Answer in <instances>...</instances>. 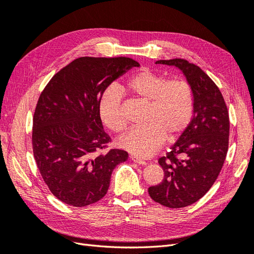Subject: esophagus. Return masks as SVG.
<instances>
[{
  "instance_id": "esophagus-1",
  "label": "esophagus",
  "mask_w": 254,
  "mask_h": 254,
  "mask_svg": "<svg viewBox=\"0 0 254 254\" xmlns=\"http://www.w3.org/2000/svg\"><path fill=\"white\" fill-rule=\"evenodd\" d=\"M130 159H131L133 162H135V163H137V164H141V165H146L147 164V162H146V161H144L143 159H140V158H137V157H135V156H131L130 157Z\"/></svg>"
}]
</instances>
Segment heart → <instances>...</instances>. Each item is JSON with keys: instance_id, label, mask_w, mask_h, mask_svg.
I'll return each mask as SVG.
<instances>
[{"instance_id": "obj_1", "label": "heart", "mask_w": 254, "mask_h": 254, "mask_svg": "<svg viewBox=\"0 0 254 254\" xmlns=\"http://www.w3.org/2000/svg\"><path fill=\"white\" fill-rule=\"evenodd\" d=\"M127 90L148 104L144 126L134 127L121 137V147L136 156L147 157L161 145L174 142L186 131L194 114L195 95L191 84L183 78L168 79L165 75L143 70L126 83ZM103 124L114 133L127 126L122 109V96L117 88L107 89L98 103Z\"/></svg>"}]
</instances>
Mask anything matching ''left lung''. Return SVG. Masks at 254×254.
<instances>
[{
    "mask_svg": "<svg viewBox=\"0 0 254 254\" xmlns=\"http://www.w3.org/2000/svg\"><path fill=\"white\" fill-rule=\"evenodd\" d=\"M156 64L179 67L195 95L190 124L158 160L164 172L163 181L148 189L152 200L178 209L198 201L216 181L229 147V112L219 88L198 65L182 58Z\"/></svg>",
    "mask_w": 254,
    "mask_h": 254,
    "instance_id": "8db88e82",
    "label": "left lung"
}]
</instances>
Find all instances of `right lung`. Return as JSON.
Instances as JSON below:
<instances>
[{
    "instance_id": "obj_1",
    "label": "right lung",
    "mask_w": 254,
    "mask_h": 254,
    "mask_svg": "<svg viewBox=\"0 0 254 254\" xmlns=\"http://www.w3.org/2000/svg\"><path fill=\"white\" fill-rule=\"evenodd\" d=\"M132 66L129 57H80L53 76L38 99L32 143L36 163L52 194L73 206L107 194L115 166L128 152L108 148L98 103L105 90Z\"/></svg>"
}]
</instances>
